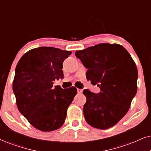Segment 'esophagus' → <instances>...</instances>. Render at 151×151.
Wrapping results in <instances>:
<instances>
[{"label":"esophagus","mask_w":151,"mask_h":151,"mask_svg":"<svg viewBox=\"0 0 151 151\" xmlns=\"http://www.w3.org/2000/svg\"><path fill=\"white\" fill-rule=\"evenodd\" d=\"M77 91L78 94H81V93L83 92V90H81V89H77Z\"/></svg>","instance_id":"34e87169"}]
</instances>
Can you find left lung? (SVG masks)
I'll return each instance as SVG.
<instances>
[{"label":"left lung","instance_id":"left-lung-1","mask_svg":"<svg viewBox=\"0 0 151 151\" xmlns=\"http://www.w3.org/2000/svg\"><path fill=\"white\" fill-rule=\"evenodd\" d=\"M75 55L87 68V79L101 90L97 94L83 90L87 98L85 120L97 129L113 127L127 113L137 94L138 70L134 61L118 44L100 43Z\"/></svg>","mask_w":151,"mask_h":151}]
</instances>
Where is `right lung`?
<instances>
[{"label":"right lung","instance_id":"right-lung-1","mask_svg":"<svg viewBox=\"0 0 151 151\" xmlns=\"http://www.w3.org/2000/svg\"><path fill=\"white\" fill-rule=\"evenodd\" d=\"M71 52L52 47L29 50L16 66L13 92L19 112L31 125L54 131L64 123L67 109L77 94L75 87L62 89L54 81L64 78L63 62Z\"/></svg>","mask_w":151,"mask_h":151}]
</instances>
